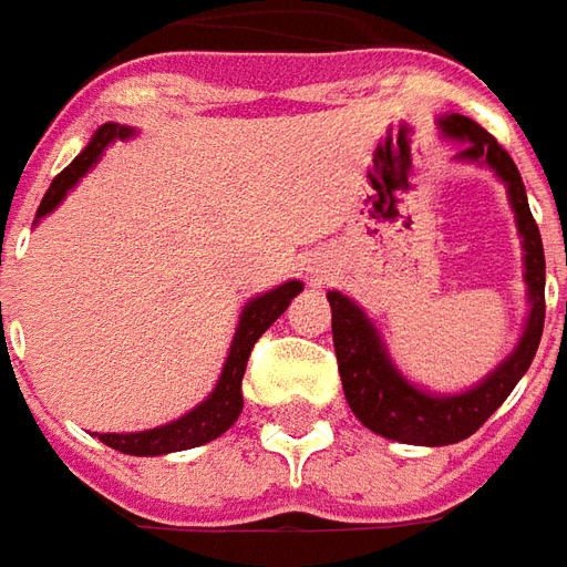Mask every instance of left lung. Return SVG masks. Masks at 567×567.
Wrapping results in <instances>:
<instances>
[{"label": "left lung", "instance_id": "8db88e82", "mask_svg": "<svg viewBox=\"0 0 567 567\" xmlns=\"http://www.w3.org/2000/svg\"><path fill=\"white\" fill-rule=\"evenodd\" d=\"M440 130L450 140L462 142L458 161L483 163L507 185V197L516 212V227L523 236L525 251V285H528V319L519 343L486 380L476 382L474 389L462 394H427L413 382L401 377L392 358L385 352L380 331L364 316V309L352 303L340 291H328L331 300V331L333 352L340 364L346 401L352 406L358 422L382 437L398 443H416V446H450L458 440L471 437L476 427H483L507 394L523 380V373L532 368L540 333H544V282H547V260H544V243L537 230L528 197H525L523 175L498 140L480 127L476 121L464 115L440 117Z\"/></svg>", "mask_w": 567, "mask_h": 567}]
</instances>
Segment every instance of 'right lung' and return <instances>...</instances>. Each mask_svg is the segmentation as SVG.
Instances as JSON below:
<instances>
[{"label": "right lung", "instance_id": "right-lung-1", "mask_svg": "<svg viewBox=\"0 0 567 567\" xmlns=\"http://www.w3.org/2000/svg\"><path fill=\"white\" fill-rule=\"evenodd\" d=\"M133 130L121 127V124H103V127L93 133V140L87 142V148L81 151L75 161L69 163L63 173L56 175L48 194L42 197V206L35 212V218H44L48 212H54L60 206V199L66 197L72 187L79 185V178L87 175L93 163L100 161L109 145L115 140H127ZM303 291V282H291L272 288L267 295L248 300L239 324H236V337L224 361L221 377L218 385L212 389V394L199 406H194L190 413L182 419H175L169 425L151 427V431H136V434H96L103 440L105 446H112L117 452H127V455H166V452H182L203 446L209 440L221 437L227 427L234 425L236 416L243 413V377H246V364L251 349L260 340V333L270 328L272 321L282 316L288 303Z\"/></svg>", "mask_w": 567, "mask_h": 567}]
</instances>
